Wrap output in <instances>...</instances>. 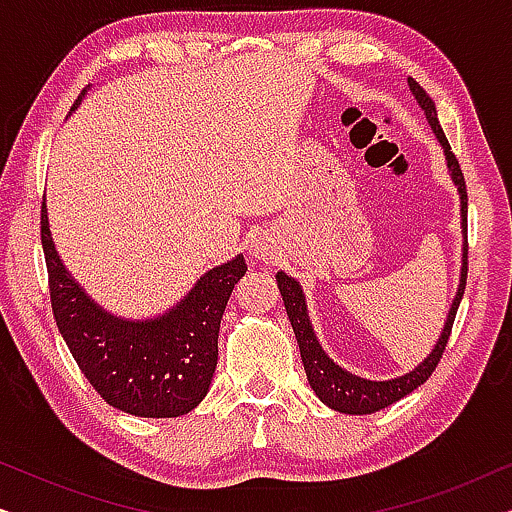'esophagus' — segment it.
<instances>
[{
  "mask_svg": "<svg viewBox=\"0 0 512 512\" xmlns=\"http://www.w3.org/2000/svg\"><path fill=\"white\" fill-rule=\"evenodd\" d=\"M251 256L258 258V261H261V258H265V251H263L261 247H254V249H251Z\"/></svg>",
  "mask_w": 512,
  "mask_h": 512,
  "instance_id": "34e87169",
  "label": "esophagus"
}]
</instances>
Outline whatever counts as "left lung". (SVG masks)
I'll return each instance as SVG.
<instances>
[{
    "label": "left lung",
    "mask_w": 512,
    "mask_h": 512,
    "mask_svg": "<svg viewBox=\"0 0 512 512\" xmlns=\"http://www.w3.org/2000/svg\"><path fill=\"white\" fill-rule=\"evenodd\" d=\"M410 93L415 95V100L419 107H422L426 121H429L433 135L443 146L445 160H447V172L457 186L459 200H461V228H464L466 235V214H468V195H466V181L464 174H461L459 160L454 158V153L447 144V137L443 128L438 123V111L436 104L426 90L419 86L415 79H408ZM466 272H468V244H464V254H461V277H459V289L457 296H454L450 312H447L445 326L443 331L438 335V342L433 345L431 354L419 363L417 368H412L410 373H405L401 377H394V380H366V377L352 375L349 370H345L342 366H338L331 356H328L324 349H321L317 333H314L310 314H307V303H305V293L303 286L296 279L286 275V272H277V286L279 293L284 298V307L286 314H289V321L293 326V333H296L298 347H300V356H303V366L307 373V382L314 389V394L319 396L321 403H326L331 410L345 412V415H370V412H377L387 405L401 401L403 396H408L410 391H415L417 387L429 380L433 370H436L440 356L445 352L447 340H450L452 333V324L454 317H457L461 296H464L466 289Z\"/></svg>",
    "instance_id": "1"
}]
</instances>
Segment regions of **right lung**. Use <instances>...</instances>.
Wrapping results in <instances>:
<instances>
[{"label": "right lung", "instance_id": "obj_1", "mask_svg": "<svg viewBox=\"0 0 512 512\" xmlns=\"http://www.w3.org/2000/svg\"><path fill=\"white\" fill-rule=\"evenodd\" d=\"M41 244L53 317L97 394L135 417L191 412L212 384L221 317L235 284L247 272L244 256L237 254L207 270L172 310L153 319H123L97 305L65 268L48 226L46 202L41 207Z\"/></svg>", "mask_w": 512, "mask_h": 512}]
</instances>
